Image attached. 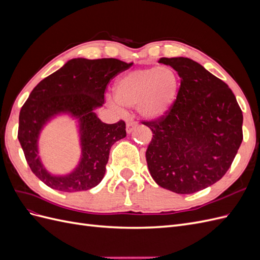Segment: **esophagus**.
I'll return each mask as SVG.
<instances>
[{
	"label": "esophagus",
	"mask_w": 260,
	"mask_h": 260,
	"mask_svg": "<svg viewBox=\"0 0 260 260\" xmlns=\"http://www.w3.org/2000/svg\"><path fill=\"white\" fill-rule=\"evenodd\" d=\"M137 124H138V123H137L135 120H133V119H128V120H127V132H128V133H131L132 130L137 127Z\"/></svg>",
	"instance_id": "1"
}]
</instances>
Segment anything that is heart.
Segmentation results:
<instances>
[{"label":"heart","instance_id":"1","mask_svg":"<svg viewBox=\"0 0 260 260\" xmlns=\"http://www.w3.org/2000/svg\"><path fill=\"white\" fill-rule=\"evenodd\" d=\"M112 106L116 109L138 105L140 115L147 120H159L175 106L180 79L167 66L138 68L124 74L115 83Z\"/></svg>","mask_w":260,"mask_h":260}]
</instances>
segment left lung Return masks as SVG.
<instances>
[{"mask_svg":"<svg viewBox=\"0 0 260 260\" xmlns=\"http://www.w3.org/2000/svg\"><path fill=\"white\" fill-rule=\"evenodd\" d=\"M181 79L168 115L144 122L153 139L147 167L159 186L192 194L221 179L242 143L243 115L233 92L219 78L187 57L160 58Z\"/></svg>","mask_w":260,"mask_h":260,"instance_id":"left-lung-1","label":"left lung"}]
</instances>
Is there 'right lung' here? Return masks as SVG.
<instances>
[{
  "instance_id": "add662e5",
  "label": "right lung",
  "mask_w": 260,
  "mask_h": 260,
  "mask_svg": "<svg viewBox=\"0 0 260 260\" xmlns=\"http://www.w3.org/2000/svg\"><path fill=\"white\" fill-rule=\"evenodd\" d=\"M133 62L116 58H73L44 78L20 109L18 140L26 160L43 183L61 192L86 191L103 180L111 147L127 136L120 120L108 124L95 111L104 104L106 85ZM75 120L82 155L67 174H53L42 161L38 141L44 128L58 116Z\"/></svg>"
}]
</instances>
